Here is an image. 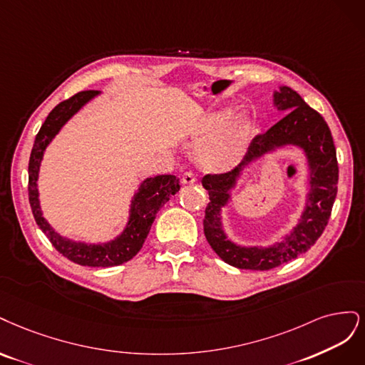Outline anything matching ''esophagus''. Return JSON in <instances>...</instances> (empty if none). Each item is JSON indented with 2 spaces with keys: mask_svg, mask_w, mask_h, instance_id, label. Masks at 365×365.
I'll return each mask as SVG.
<instances>
[{
  "mask_svg": "<svg viewBox=\"0 0 365 365\" xmlns=\"http://www.w3.org/2000/svg\"><path fill=\"white\" fill-rule=\"evenodd\" d=\"M182 183L183 185H194L195 182H197V178H195V174L192 173V171H186L183 175H182Z\"/></svg>",
  "mask_w": 365,
  "mask_h": 365,
  "instance_id": "obj_1",
  "label": "esophagus"
}]
</instances>
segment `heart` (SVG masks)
<instances>
[{
	"label": "heart",
	"instance_id": "1",
	"mask_svg": "<svg viewBox=\"0 0 365 365\" xmlns=\"http://www.w3.org/2000/svg\"><path fill=\"white\" fill-rule=\"evenodd\" d=\"M232 110L222 109L206 115L200 121L198 132L202 136H210L220 132L230 120ZM247 138V124L244 121L235 123L220 135L206 143L198 153L202 165L210 170H225L232 167L241 156Z\"/></svg>",
	"mask_w": 365,
	"mask_h": 365
}]
</instances>
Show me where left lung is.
Instances as JSON below:
<instances>
[{
  "label": "left lung",
  "mask_w": 365,
  "mask_h": 365,
  "mask_svg": "<svg viewBox=\"0 0 365 365\" xmlns=\"http://www.w3.org/2000/svg\"><path fill=\"white\" fill-rule=\"evenodd\" d=\"M274 104L279 110H288L287 116L252 140L249 153L237 168L229 173L206 174L202 180L203 187L209 192L203 221L205 237L222 261L241 269L264 272L308 252L324 232L336 197V150L323 116L309 108L299 93L288 86H282L279 92H274ZM284 145L300 146L307 153L310 163L312 191L301 222L284 242L274 246L240 247L233 245L222 232L220 207L228 202L230 190L236 184V178L245 165Z\"/></svg>",
  "instance_id": "8db88e82"
}]
</instances>
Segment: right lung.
I'll return each mask as SVG.
<instances>
[{
	"instance_id": "right-lung-1",
	"label": "right lung",
	"mask_w": 365,
	"mask_h": 365,
	"mask_svg": "<svg viewBox=\"0 0 365 365\" xmlns=\"http://www.w3.org/2000/svg\"><path fill=\"white\" fill-rule=\"evenodd\" d=\"M98 91H81L71 98L58 103L46 116L39 133L34 139V145L29 162V200L31 212L36 220L39 229L46 235V238L54 245V249L63 255L66 259L85 267H115L121 265L140 250L147 235L151 229L153 221L156 218L158 210L165 205L171 195L180 190L179 179L175 175H156L140 183L138 192L132 200L130 218H128L124 232L118 238L106 244H85L74 242L61 237L45 221L39 206L38 194V174L43 151L51 143V139L58 133L62 125L71 116L86 104Z\"/></svg>"
}]
</instances>
